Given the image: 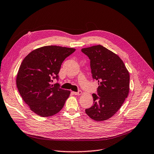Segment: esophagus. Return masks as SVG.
<instances>
[{
	"label": "esophagus",
	"instance_id": "1",
	"mask_svg": "<svg viewBox=\"0 0 154 154\" xmlns=\"http://www.w3.org/2000/svg\"><path fill=\"white\" fill-rule=\"evenodd\" d=\"M73 94L77 95V96H79L82 94V91L81 90H79L77 92H73Z\"/></svg>",
	"mask_w": 154,
	"mask_h": 154
}]
</instances>
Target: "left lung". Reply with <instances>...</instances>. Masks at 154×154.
Returning a JSON list of instances; mask_svg holds the SVG:
<instances>
[{"mask_svg": "<svg viewBox=\"0 0 154 154\" xmlns=\"http://www.w3.org/2000/svg\"><path fill=\"white\" fill-rule=\"evenodd\" d=\"M81 51L89 57L92 79L99 84L97 94H92L93 105L85 112L95 121H104L115 114L128 96L129 72L122 59L103 46Z\"/></svg>", "mask_w": 154, "mask_h": 154, "instance_id": "left-lung-1", "label": "left lung"}]
</instances>
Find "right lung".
<instances>
[{
  "label": "right lung",
  "instance_id": "add662e5",
  "mask_svg": "<svg viewBox=\"0 0 154 154\" xmlns=\"http://www.w3.org/2000/svg\"><path fill=\"white\" fill-rule=\"evenodd\" d=\"M75 51L58 46H43L33 50L23 60L17 75L20 95L31 110L42 117L60 111L70 92L60 88L58 73L65 59Z\"/></svg>",
  "mask_w": 154,
  "mask_h": 154
}]
</instances>
